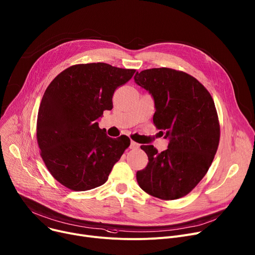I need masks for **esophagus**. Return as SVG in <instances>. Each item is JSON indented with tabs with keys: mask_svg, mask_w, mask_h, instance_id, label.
<instances>
[{
	"mask_svg": "<svg viewBox=\"0 0 255 255\" xmlns=\"http://www.w3.org/2000/svg\"><path fill=\"white\" fill-rule=\"evenodd\" d=\"M138 147H139V144H138L137 142H135V141L131 140V142H130V148H132V149H137Z\"/></svg>",
	"mask_w": 255,
	"mask_h": 255,
	"instance_id": "34e87169",
	"label": "esophagus"
}]
</instances>
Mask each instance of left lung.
<instances>
[{"mask_svg":"<svg viewBox=\"0 0 255 255\" xmlns=\"http://www.w3.org/2000/svg\"><path fill=\"white\" fill-rule=\"evenodd\" d=\"M134 81L154 97L152 122L169 138L161 152L140 146L148 162L136 172L137 182L155 198H182L205 176L217 151L220 126L213 98L196 78L169 67L141 71Z\"/></svg>","mask_w":255,"mask_h":255,"instance_id":"obj_1","label":"left lung"}]
</instances>
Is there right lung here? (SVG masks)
I'll use <instances>...</instances> for the list:
<instances>
[{"label":"right lung","mask_w":255,"mask_h":255,"mask_svg":"<svg viewBox=\"0 0 255 255\" xmlns=\"http://www.w3.org/2000/svg\"><path fill=\"white\" fill-rule=\"evenodd\" d=\"M136 70L108 63L67 67L49 84L38 112L37 141L51 173L75 192L103 185L130 145L126 135L108 136L97 119L113 109V95Z\"/></svg>","instance_id":"right-lung-1"}]
</instances>
